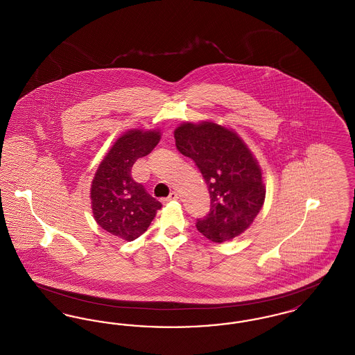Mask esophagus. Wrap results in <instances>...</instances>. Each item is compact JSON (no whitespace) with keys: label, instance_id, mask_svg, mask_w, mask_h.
<instances>
[{"label":"esophagus","instance_id":"esophagus-1","mask_svg":"<svg viewBox=\"0 0 355 355\" xmlns=\"http://www.w3.org/2000/svg\"><path fill=\"white\" fill-rule=\"evenodd\" d=\"M175 200H178V194H177L175 191H171L169 194V197L166 198V201H175Z\"/></svg>","mask_w":355,"mask_h":355}]
</instances>
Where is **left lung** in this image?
Masks as SVG:
<instances>
[{"mask_svg":"<svg viewBox=\"0 0 355 355\" xmlns=\"http://www.w3.org/2000/svg\"><path fill=\"white\" fill-rule=\"evenodd\" d=\"M175 146L201 171L210 194V211L197 220L213 242L242 234L259 213L266 189L252 152L233 132L214 122H186L174 132Z\"/></svg>","mask_w":355,"mask_h":355,"instance_id":"1","label":"left lung"}]
</instances>
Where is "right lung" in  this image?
<instances>
[{
    "label": "right lung",
    "mask_w": 355,
    "mask_h": 355,
    "mask_svg": "<svg viewBox=\"0 0 355 355\" xmlns=\"http://www.w3.org/2000/svg\"><path fill=\"white\" fill-rule=\"evenodd\" d=\"M158 142V132L130 130L119 137L100 164L90 198L94 220L107 233L135 241L161 209V202L132 177L135 161L148 155Z\"/></svg>",
    "instance_id": "right-lung-1"
}]
</instances>
